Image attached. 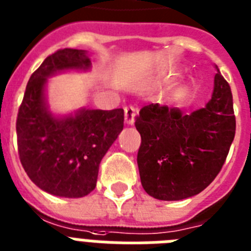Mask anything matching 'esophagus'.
<instances>
[{
  "instance_id": "obj_1",
  "label": "esophagus",
  "mask_w": 251,
  "mask_h": 251,
  "mask_svg": "<svg viewBox=\"0 0 251 251\" xmlns=\"http://www.w3.org/2000/svg\"><path fill=\"white\" fill-rule=\"evenodd\" d=\"M136 111L134 107H126L125 108V122L127 125H134L135 122Z\"/></svg>"
}]
</instances>
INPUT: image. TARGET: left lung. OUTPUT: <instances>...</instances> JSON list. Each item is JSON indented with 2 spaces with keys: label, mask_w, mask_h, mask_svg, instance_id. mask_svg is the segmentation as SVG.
Listing matches in <instances>:
<instances>
[{
  "label": "left lung",
  "mask_w": 251,
  "mask_h": 251,
  "mask_svg": "<svg viewBox=\"0 0 251 251\" xmlns=\"http://www.w3.org/2000/svg\"><path fill=\"white\" fill-rule=\"evenodd\" d=\"M211 99L184 115L179 108H142L135 127L140 182L150 196L179 201L196 196L213 182L225 164L236 131L231 87L215 66Z\"/></svg>",
  "instance_id": "obj_1"
}]
</instances>
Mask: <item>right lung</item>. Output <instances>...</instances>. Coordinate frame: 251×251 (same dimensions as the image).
<instances>
[{
	"mask_svg": "<svg viewBox=\"0 0 251 251\" xmlns=\"http://www.w3.org/2000/svg\"><path fill=\"white\" fill-rule=\"evenodd\" d=\"M86 50L63 49L30 76L16 120L18 150L26 175L45 192L78 199L95 188L101 158L124 129V109L78 108L56 113L48 99L49 78L89 72Z\"/></svg>",
	"mask_w": 251,
	"mask_h": 251,
	"instance_id": "1",
	"label": "right lung"
}]
</instances>
